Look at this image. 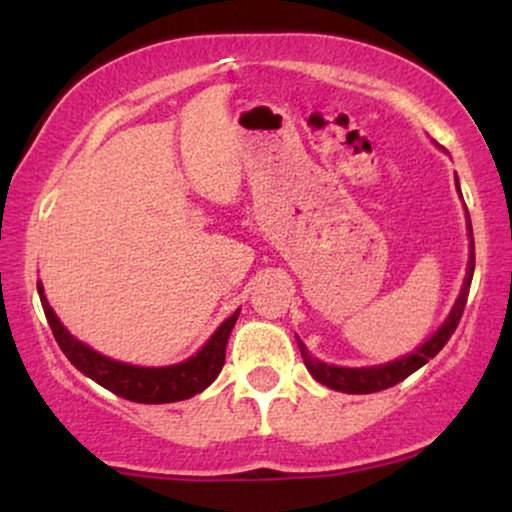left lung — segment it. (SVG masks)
Segmentation results:
<instances>
[{
	"label": "left lung",
	"mask_w": 512,
	"mask_h": 512,
	"mask_svg": "<svg viewBox=\"0 0 512 512\" xmlns=\"http://www.w3.org/2000/svg\"><path fill=\"white\" fill-rule=\"evenodd\" d=\"M459 188V184H457ZM466 221H468V237H471V244H468V265H466V279L464 286H461V293L454 303L450 317L445 319V324L438 328L436 333L431 335L429 340L424 342L422 347H417L415 352L408 356H401V359L384 363V366H370V368H342V366H331V363H324L307 352V347L298 340L300 347V356H303L305 368L310 370V375L314 380L326 384L328 389L342 391V394H375V391L389 389L394 384L403 382L405 377H410L415 370H419L424 363H429L440 349L447 345V340L452 338V333L457 331L461 314H464L466 300H468V289H471V279H473V270H475V244H473V226H471V216L466 212Z\"/></svg>",
	"instance_id": "left-lung-1"
}]
</instances>
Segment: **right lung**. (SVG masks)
I'll list each match as a JSON object with an SVG mask.
<instances>
[{"label": "right lung", "mask_w": 512, "mask_h": 512, "mask_svg": "<svg viewBox=\"0 0 512 512\" xmlns=\"http://www.w3.org/2000/svg\"><path fill=\"white\" fill-rule=\"evenodd\" d=\"M41 307L48 319V326L58 340L62 354L72 361L76 370H81L83 375L95 380L100 387L109 389L111 394L128 398L135 403H177L184 398H191L200 391H205L216 377H219L223 363H226V345L233 331L240 310H235L223 324L216 328L212 338L205 342V347L191 359L174 363V366L165 368H142V366H130V363H121L109 359L88 345H83L81 340H76L65 326L60 324V319L55 317L53 307L48 305L44 296V286L37 284Z\"/></svg>", "instance_id": "1"}]
</instances>
